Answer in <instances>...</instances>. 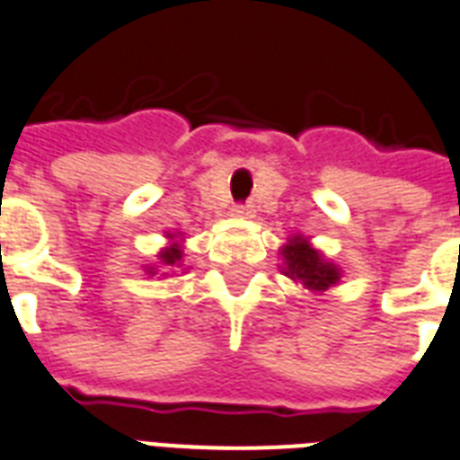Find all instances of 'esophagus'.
<instances>
[{
    "instance_id": "esophagus-1",
    "label": "esophagus",
    "mask_w": 460,
    "mask_h": 460,
    "mask_svg": "<svg viewBox=\"0 0 460 460\" xmlns=\"http://www.w3.org/2000/svg\"><path fill=\"white\" fill-rule=\"evenodd\" d=\"M234 215H236V217H253V205H251V202H238V205L234 207Z\"/></svg>"
}]
</instances>
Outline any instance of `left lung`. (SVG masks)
Listing matches in <instances>:
<instances>
[{
  "label": "left lung",
  "mask_w": 460,
  "mask_h": 460,
  "mask_svg": "<svg viewBox=\"0 0 460 460\" xmlns=\"http://www.w3.org/2000/svg\"><path fill=\"white\" fill-rule=\"evenodd\" d=\"M282 255L287 261V277L292 279H299L301 285L308 287V289H318L323 292L331 285H335L340 279V272L335 265L325 262L321 258V253L311 248L306 241L301 238H294L282 248Z\"/></svg>",
  "instance_id": "obj_1"
}]
</instances>
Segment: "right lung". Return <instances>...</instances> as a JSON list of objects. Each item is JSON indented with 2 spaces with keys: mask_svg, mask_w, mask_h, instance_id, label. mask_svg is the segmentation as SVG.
<instances>
[{
  "mask_svg": "<svg viewBox=\"0 0 460 460\" xmlns=\"http://www.w3.org/2000/svg\"><path fill=\"white\" fill-rule=\"evenodd\" d=\"M159 258H161V265L175 268V265L181 262V258H183V251H181V245H171V248H166Z\"/></svg>",
  "mask_w": 460,
  "mask_h": 460,
  "instance_id": "1",
  "label": "right lung"
}]
</instances>
